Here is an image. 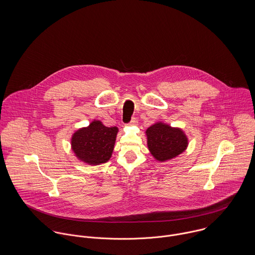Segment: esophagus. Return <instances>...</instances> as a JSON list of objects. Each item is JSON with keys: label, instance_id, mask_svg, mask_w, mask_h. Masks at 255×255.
I'll return each mask as SVG.
<instances>
[{"label": "esophagus", "instance_id": "esophagus-1", "mask_svg": "<svg viewBox=\"0 0 255 255\" xmlns=\"http://www.w3.org/2000/svg\"><path fill=\"white\" fill-rule=\"evenodd\" d=\"M129 124H130V125H136V124H137V120H136L135 118H132L131 121L129 122Z\"/></svg>", "mask_w": 255, "mask_h": 255}]
</instances>
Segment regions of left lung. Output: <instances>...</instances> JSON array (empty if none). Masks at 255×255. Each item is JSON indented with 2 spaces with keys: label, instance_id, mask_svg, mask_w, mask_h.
Segmentation results:
<instances>
[{
  "label": "left lung",
  "instance_id": "1",
  "mask_svg": "<svg viewBox=\"0 0 255 255\" xmlns=\"http://www.w3.org/2000/svg\"><path fill=\"white\" fill-rule=\"evenodd\" d=\"M147 145L151 154L159 161L177 157L187 146V138L180 128L157 123L146 130Z\"/></svg>",
  "mask_w": 255,
  "mask_h": 255
}]
</instances>
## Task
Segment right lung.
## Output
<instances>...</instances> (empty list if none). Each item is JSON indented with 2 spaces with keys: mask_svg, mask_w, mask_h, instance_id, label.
<instances>
[{
  "mask_svg": "<svg viewBox=\"0 0 255 255\" xmlns=\"http://www.w3.org/2000/svg\"><path fill=\"white\" fill-rule=\"evenodd\" d=\"M118 128L105 127L100 121L92 122L89 127L78 129L72 138L75 155L90 165L105 163L112 156Z\"/></svg>",
  "mask_w": 255,
  "mask_h": 255,
  "instance_id": "obj_1",
  "label": "right lung"
}]
</instances>
